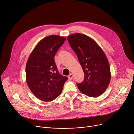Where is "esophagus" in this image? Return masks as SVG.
<instances>
[{"label":"esophagus","mask_w":134,"mask_h":134,"mask_svg":"<svg viewBox=\"0 0 134 134\" xmlns=\"http://www.w3.org/2000/svg\"><path fill=\"white\" fill-rule=\"evenodd\" d=\"M68 79H69V80H71L72 79V77H73V76H72V75L71 74H70L69 75H68Z\"/></svg>","instance_id":"34e87169"}]
</instances>
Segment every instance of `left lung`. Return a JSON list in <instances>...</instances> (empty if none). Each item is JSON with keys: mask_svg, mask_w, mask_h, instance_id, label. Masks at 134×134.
Listing matches in <instances>:
<instances>
[{"mask_svg": "<svg viewBox=\"0 0 134 134\" xmlns=\"http://www.w3.org/2000/svg\"><path fill=\"white\" fill-rule=\"evenodd\" d=\"M67 40L84 73L82 83H77L79 89L90 97L100 96L111 80L110 67L105 53L93 39L86 35L74 34L68 36Z\"/></svg>", "mask_w": 134, "mask_h": 134, "instance_id": "obj_1", "label": "left lung"}]
</instances>
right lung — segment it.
<instances>
[{
    "label": "right lung",
    "mask_w": 134,
    "mask_h": 134,
    "mask_svg": "<svg viewBox=\"0 0 134 134\" xmlns=\"http://www.w3.org/2000/svg\"><path fill=\"white\" fill-rule=\"evenodd\" d=\"M50 35L42 40L31 53L26 64V81L32 93L44 102L54 100L61 94L68 80L60 74L54 56L66 40Z\"/></svg>",
    "instance_id": "right-lung-1"
}]
</instances>
